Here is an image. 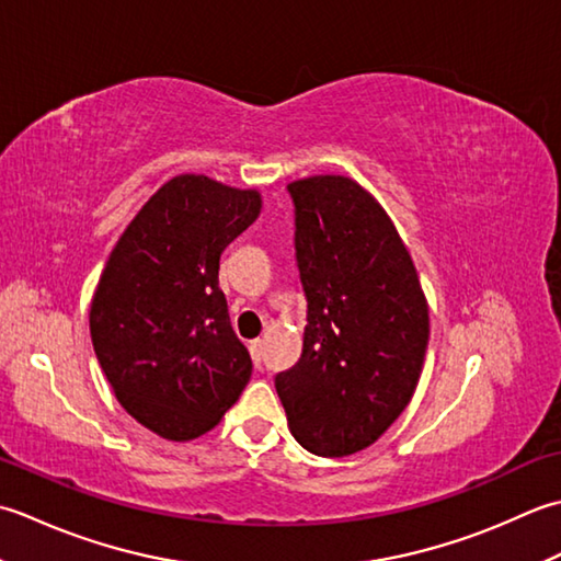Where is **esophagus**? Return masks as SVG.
Here are the masks:
<instances>
[{
	"instance_id": "esophagus-1",
	"label": "esophagus",
	"mask_w": 561,
	"mask_h": 561,
	"mask_svg": "<svg viewBox=\"0 0 561 561\" xmlns=\"http://www.w3.org/2000/svg\"><path fill=\"white\" fill-rule=\"evenodd\" d=\"M249 351H251V358H254V363H256V365H261V358H264V341H261V339L251 341V344H249Z\"/></svg>"
}]
</instances>
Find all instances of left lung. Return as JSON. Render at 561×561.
<instances>
[{
	"label": "left lung",
	"mask_w": 561,
	"mask_h": 561,
	"mask_svg": "<svg viewBox=\"0 0 561 561\" xmlns=\"http://www.w3.org/2000/svg\"><path fill=\"white\" fill-rule=\"evenodd\" d=\"M288 193L307 327L276 392L305 450L344 457L380 438L414 397L428 305L402 237L356 181L310 176Z\"/></svg>",
	"instance_id": "1"
}]
</instances>
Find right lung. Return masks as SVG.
<instances>
[{
    "label": "right lung",
    "mask_w": 561,
    "mask_h": 561,
    "mask_svg": "<svg viewBox=\"0 0 561 561\" xmlns=\"http://www.w3.org/2000/svg\"><path fill=\"white\" fill-rule=\"evenodd\" d=\"M259 213V191L181 174L111 251L91 300V344L123 409L157 436H203L249 382L217 271Z\"/></svg>",
    "instance_id": "1"
}]
</instances>
